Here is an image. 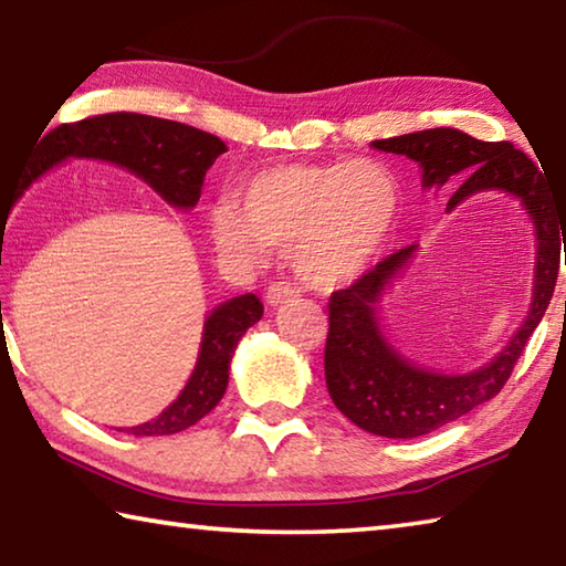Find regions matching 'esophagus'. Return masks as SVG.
I'll return each instance as SVG.
<instances>
[{"label": "esophagus", "mask_w": 566, "mask_h": 566, "mask_svg": "<svg viewBox=\"0 0 566 566\" xmlns=\"http://www.w3.org/2000/svg\"><path fill=\"white\" fill-rule=\"evenodd\" d=\"M294 296H300V292L290 282H272L266 286V304L272 306H280L286 300H294Z\"/></svg>", "instance_id": "1"}]
</instances>
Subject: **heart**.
Wrapping results in <instances>:
<instances>
[{
	"mask_svg": "<svg viewBox=\"0 0 566 566\" xmlns=\"http://www.w3.org/2000/svg\"><path fill=\"white\" fill-rule=\"evenodd\" d=\"M399 214L397 181L379 161H322L262 169L219 205L209 227L227 254L262 260L292 249L302 280L337 290L375 264Z\"/></svg>",
	"mask_w": 566,
	"mask_h": 566,
	"instance_id": "heart-1",
	"label": "heart"
}]
</instances>
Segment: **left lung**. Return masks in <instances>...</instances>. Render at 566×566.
Listing matches in <instances>:
<instances>
[{
    "label": "left lung",
    "mask_w": 566,
    "mask_h": 566,
    "mask_svg": "<svg viewBox=\"0 0 566 566\" xmlns=\"http://www.w3.org/2000/svg\"><path fill=\"white\" fill-rule=\"evenodd\" d=\"M371 147L415 159L421 167V187L427 189L464 177L449 199V212L476 191L502 189L520 199L536 229L530 314L512 342L486 367L469 375H439L415 367L379 329L381 296L415 256L417 244L385 256L347 290L332 292L324 347V377L332 401L344 417L371 434L409 439L429 434L490 401L512 377L557 284L562 242L566 249V209L554 202L539 167L522 149H514L512 142H482L459 129L439 127L377 139Z\"/></svg>",
    "instance_id": "left-lung-1"
}]
</instances>
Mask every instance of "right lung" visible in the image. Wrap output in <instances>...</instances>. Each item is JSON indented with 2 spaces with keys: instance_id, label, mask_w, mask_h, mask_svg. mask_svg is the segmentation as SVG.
Segmentation results:
<instances>
[{
  "instance_id": "add662e5",
  "label": "right lung",
  "mask_w": 566,
  "mask_h": 566,
  "mask_svg": "<svg viewBox=\"0 0 566 566\" xmlns=\"http://www.w3.org/2000/svg\"><path fill=\"white\" fill-rule=\"evenodd\" d=\"M36 161L27 165L19 175L12 197L0 209V227L4 229L7 214L24 189L40 179L44 171L70 157H92L114 161L132 175L145 179L159 191L171 207L189 209L199 202L207 169L224 155L227 145L214 134L189 127V124L147 117L134 112L99 114L72 124H60L40 142ZM2 252V247H0ZM2 264V260H0ZM264 306L254 294L234 296L209 314L205 322L202 347H199L197 367L191 371L187 387L157 419L139 427H129L134 437L177 434L181 429L197 424L224 397L229 381V361L242 334L262 319ZM2 314V302H0Z\"/></svg>"
}]
</instances>
